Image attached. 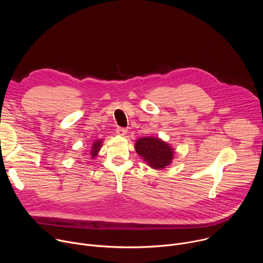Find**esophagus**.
Segmentation results:
<instances>
[{
    "label": "esophagus",
    "mask_w": 263,
    "mask_h": 263,
    "mask_svg": "<svg viewBox=\"0 0 263 263\" xmlns=\"http://www.w3.org/2000/svg\"><path fill=\"white\" fill-rule=\"evenodd\" d=\"M127 129L126 128H122V127H119V128H117V133L119 134V135H121V136H124V135H126L127 134Z\"/></svg>",
    "instance_id": "34e87169"
}]
</instances>
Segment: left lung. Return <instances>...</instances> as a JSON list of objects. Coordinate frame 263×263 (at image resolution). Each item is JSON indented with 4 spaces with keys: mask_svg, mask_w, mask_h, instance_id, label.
<instances>
[{
    "mask_svg": "<svg viewBox=\"0 0 263 263\" xmlns=\"http://www.w3.org/2000/svg\"><path fill=\"white\" fill-rule=\"evenodd\" d=\"M135 149L139 156L153 168L161 170L173 160V148L156 137H142L135 143Z\"/></svg>",
    "mask_w": 263,
    "mask_h": 263,
    "instance_id": "left-lung-1",
    "label": "left lung"
}]
</instances>
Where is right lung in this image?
I'll use <instances>...</instances> for the list:
<instances>
[{"label":"right lung","mask_w":263,"mask_h":263,"mask_svg":"<svg viewBox=\"0 0 263 263\" xmlns=\"http://www.w3.org/2000/svg\"><path fill=\"white\" fill-rule=\"evenodd\" d=\"M101 145H102V139H99V140H96L91 146V149H90V155H91V158H95L97 155H98V152L100 151L101 148Z\"/></svg>","instance_id":"obj_1"}]
</instances>
